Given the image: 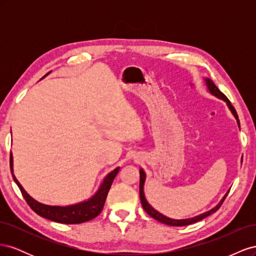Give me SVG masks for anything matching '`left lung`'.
<instances>
[{
  "label": "left lung",
  "mask_w": 256,
  "mask_h": 256,
  "mask_svg": "<svg viewBox=\"0 0 256 256\" xmlns=\"http://www.w3.org/2000/svg\"><path fill=\"white\" fill-rule=\"evenodd\" d=\"M204 81H205V85H206V88H207V90H208L209 92H210L212 95H214V96H216V98H219V99L223 100L224 102H226L228 108L230 109V111L232 112V114L234 115V118H235L236 120H237L238 126L240 127L237 112L235 111L234 106L230 104V100L226 97V95H224L223 92H220V90H219L218 88L216 86L214 83L212 82V79L204 78ZM145 180H146V174H145V172H144V170H143V168H140V198H141V203H142V206H143V208H144V210H145L147 214H148L152 216V218H154V220H157V221H159V222H161V223H164V224H166V226H189V224H192V223H196V222H198V221H200V220H203L204 218H206V216H208L209 214H214V212H216V210H218V209L220 208V206L222 205L223 200H226V196H228V191L226 194L222 198V200H220V202H219L218 204H216L214 208H212L210 210L200 214H198V216H192V218H187V219H172V218H168V216H164V214H162L161 212H157L156 209H154L148 202H147V200H146L145 194H144V184H145Z\"/></svg>",
  "instance_id": "left-lung-1"
}]
</instances>
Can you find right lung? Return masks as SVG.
<instances>
[{
  "instance_id": "1",
  "label": "right lung",
  "mask_w": 256,
  "mask_h": 256,
  "mask_svg": "<svg viewBox=\"0 0 256 256\" xmlns=\"http://www.w3.org/2000/svg\"><path fill=\"white\" fill-rule=\"evenodd\" d=\"M50 72H49L47 74H44L40 80L46 78V76H47ZM10 171L12 174L14 180L19 187L23 198H24L26 203L38 216H42L44 219H48L58 223L78 224V223H83V222L94 219L100 212H102L106 196H108V192H109L111 188L115 176L118 175L120 171V166L114 168L113 171H111L104 178L102 182L100 184L98 190L95 192V194H92L88 200H82V202L67 205V206L47 205V204L38 202V200H36L35 198L30 196L28 193L23 189L21 184L18 182L16 176L14 174L12 154H10Z\"/></svg>"
}]
</instances>
